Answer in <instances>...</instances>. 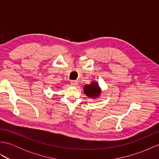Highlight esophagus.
<instances>
[{
  "mask_svg": "<svg viewBox=\"0 0 159 159\" xmlns=\"http://www.w3.org/2000/svg\"><path fill=\"white\" fill-rule=\"evenodd\" d=\"M70 84H71V85H72V86L78 85V83H77V81H75V80H71Z\"/></svg>",
  "mask_w": 159,
  "mask_h": 159,
  "instance_id": "obj_1",
  "label": "esophagus"
}]
</instances>
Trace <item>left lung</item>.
<instances>
[{
	"label": "left lung",
	"instance_id": "1",
	"mask_svg": "<svg viewBox=\"0 0 159 159\" xmlns=\"http://www.w3.org/2000/svg\"><path fill=\"white\" fill-rule=\"evenodd\" d=\"M83 91L87 97L93 99H96L97 98H98L102 92L98 83L96 81H93L89 85H85Z\"/></svg>",
	"mask_w": 159,
	"mask_h": 159
}]
</instances>
